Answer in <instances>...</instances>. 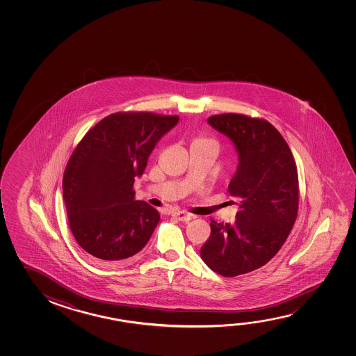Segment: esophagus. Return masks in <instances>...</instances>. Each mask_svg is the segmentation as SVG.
<instances>
[{
  "instance_id": "esophagus-1",
  "label": "esophagus",
  "mask_w": 356,
  "mask_h": 356,
  "mask_svg": "<svg viewBox=\"0 0 356 356\" xmlns=\"http://www.w3.org/2000/svg\"><path fill=\"white\" fill-rule=\"evenodd\" d=\"M174 216H175L179 221L182 222L191 221V220H193V218L196 217V216L193 215V213H188L186 211H174Z\"/></svg>"
}]
</instances>
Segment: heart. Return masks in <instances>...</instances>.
Returning a JSON list of instances; mask_svg holds the SVG:
<instances>
[{
	"instance_id": "b5f03b06",
	"label": "heart",
	"mask_w": 356,
	"mask_h": 356,
	"mask_svg": "<svg viewBox=\"0 0 356 356\" xmlns=\"http://www.w3.org/2000/svg\"><path fill=\"white\" fill-rule=\"evenodd\" d=\"M197 141H206L204 139H197V140L195 141V143H197Z\"/></svg>"
}]
</instances>
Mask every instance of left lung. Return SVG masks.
I'll return each mask as SVG.
<instances>
[{
  "instance_id": "8db88e82",
  "label": "left lung",
  "mask_w": 356,
  "mask_h": 356,
  "mask_svg": "<svg viewBox=\"0 0 356 356\" xmlns=\"http://www.w3.org/2000/svg\"><path fill=\"white\" fill-rule=\"evenodd\" d=\"M234 143L238 166L228 193L238 198L234 223L211 218L201 258L216 273L236 277L261 268L286 242L299 201L297 165L280 131L267 120L241 114L207 119Z\"/></svg>"
}]
</instances>
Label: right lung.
I'll list each match as a JSON object with an SVG mask.
<instances>
[{
  "label": "right lung",
  "mask_w": 356,
  "mask_h": 356,
  "mask_svg": "<svg viewBox=\"0 0 356 356\" xmlns=\"http://www.w3.org/2000/svg\"><path fill=\"white\" fill-rule=\"evenodd\" d=\"M179 117L115 113L88 131L63 176V200L78 245L103 264H117L145 247L160 221L136 201L135 177L145 171L158 141Z\"/></svg>",
  "instance_id": "obj_1"
}]
</instances>
